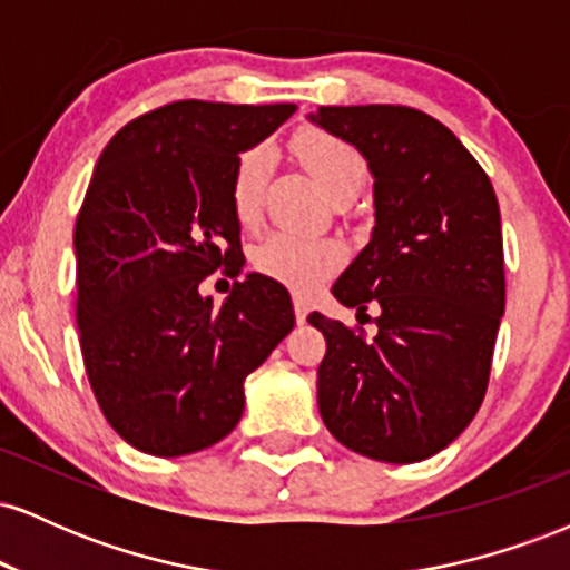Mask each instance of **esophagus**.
<instances>
[{
  "instance_id": "34e87169",
  "label": "esophagus",
  "mask_w": 570,
  "mask_h": 570,
  "mask_svg": "<svg viewBox=\"0 0 570 570\" xmlns=\"http://www.w3.org/2000/svg\"><path fill=\"white\" fill-rule=\"evenodd\" d=\"M292 305H294V318H297V324H305L307 313H311V303H307L305 297H299V294H294Z\"/></svg>"
}]
</instances>
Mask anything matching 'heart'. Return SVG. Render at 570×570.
<instances>
[{"label": "heart", "instance_id": "b5f03b06", "mask_svg": "<svg viewBox=\"0 0 570 570\" xmlns=\"http://www.w3.org/2000/svg\"><path fill=\"white\" fill-rule=\"evenodd\" d=\"M292 149L307 174L335 200L353 198L367 176V160L348 139L318 126L294 130ZM271 153L263 144L238 155L230 171V208L240 227H257L263 217V195ZM259 276L276 281L297 294H311L345 265V246L337 238L303 233H271L252 252Z\"/></svg>", "mask_w": 570, "mask_h": 570}]
</instances>
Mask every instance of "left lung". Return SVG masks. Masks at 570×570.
<instances>
[{
	"label": "left lung",
	"mask_w": 570,
	"mask_h": 570,
	"mask_svg": "<svg viewBox=\"0 0 570 570\" xmlns=\"http://www.w3.org/2000/svg\"><path fill=\"white\" fill-rule=\"evenodd\" d=\"M311 120L358 147L375 176V230L332 294L358 316L381 307L372 340L307 316L326 340L318 410L353 453L423 461L485 399L507 303L499 198L453 130L421 109L318 107Z\"/></svg>",
	"instance_id": "obj_1"
}]
</instances>
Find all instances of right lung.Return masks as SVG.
<instances>
[{
    "label": "right lung",
    "instance_id": "1",
    "mask_svg": "<svg viewBox=\"0 0 570 570\" xmlns=\"http://www.w3.org/2000/svg\"><path fill=\"white\" fill-rule=\"evenodd\" d=\"M294 104H163L104 147L75 225L77 326L90 389L117 434L160 458L225 440L244 381L292 332L289 292L246 276L214 307L206 276L244 271L230 171Z\"/></svg>",
    "mask_w": 570,
    "mask_h": 570
}]
</instances>
